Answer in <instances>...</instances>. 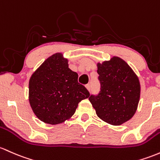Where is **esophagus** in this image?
Listing matches in <instances>:
<instances>
[{
  "mask_svg": "<svg viewBox=\"0 0 160 160\" xmlns=\"http://www.w3.org/2000/svg\"><path fill=\"white\" fill-rule=\"evenodd\" d=\"M86 87H87V89H88L89 91L90 90V89H91V86H90V84H89V83L87 84V85H86Z\"/></svg>",
  "mask_w": 160,
  "mask_h": 160,
  "instance_id": "obj_1",
  "label": "esophagus"
}]
</instances>
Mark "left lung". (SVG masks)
Segmentation results:
<instances>
[{"mask_svg": "<svg viewBox=\"0 0 160 160\" xmlns=\"http://www.w3.org/2000/svg\"><path fill=\"white\" fill-rule=\"evenodd\" d=\"M100 90L89 100L102 120L120 125L134 115L140 99L139 80L128 64L120 58L98 64Z\"/></svg>", "mask_w": 160, "mask_h": 160, "instance_id": "obj_1", "label": "left lung"}]
</instances>
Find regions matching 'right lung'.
Segmentation results:
<instances>
[{
    "instance_id": "add662e5",
    "label": "right lung",
    "mask_w": 160,
    "mask_h": 160,
    "mask_svg": "<svg viewBox=\"0 0 160 160\" xmlns=\"http://www.w3.org/2000/svg\"><path fill=\"white\" fill-rule=\"evenodd\" d=\"M29 95L35 115L42 122L57 124L69 119L78 103L90 94L78 83V74L68 68V60L56 53L32 75Z\"/></svg>"
}]
</instances>
